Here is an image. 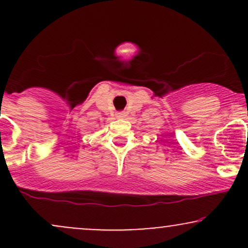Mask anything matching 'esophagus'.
<instances>
[{"instance_id":"1","label":"esophagus","mask_w":248,"mask_h":248,"mask_svg":"<svg viewBox=\"0 0 248 248\" xmlns=\"http://www.w3.org/2000/svg\"><path fill=\"white\" fill-rule=\"evenodd\" d=\"M124 113H118V114H116V118H124Z\"/></svg>"}]
</instances>
